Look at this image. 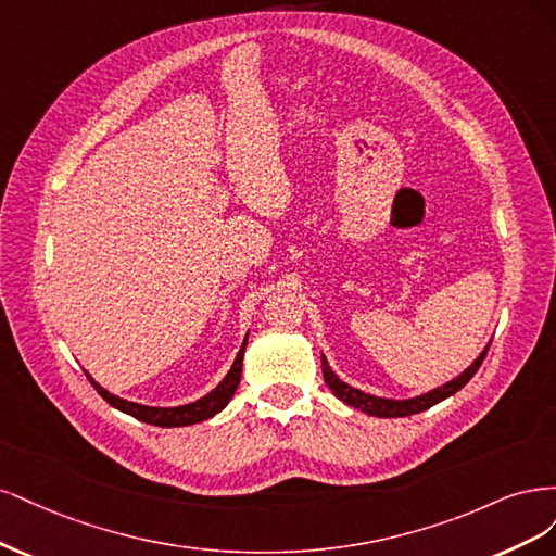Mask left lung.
<instances>
[{
  "label": "left lung",
  "instance_id": "obj_1",
  "mask_svg": "<svg viewBox=\"0 0 556 556\" xmlns=\"http://www.w3.org/2000/svg\"><path fill=\"white\" fill-rule=\"evenodd\" d=\"M488 349L490 344L485 346V351H482L476 361L471 363V367L464 369L457 379L443 383L441 388H434L425 392V395H418V397H410V400H386V397H374V395H367V392L357 390L349 383H344L339 376L330 369L326 355L320 353V363H324V379L328 383V388L334 392V395L342 400L344 404L353 406V408H361L363 414L367 416H376V418H404V416H414V414H420V410H427L429 406H434L439 402H443L445 397L455 395V392L459 388L467 386L471 381V376L478 371V367L482 365V361H485L488 355Z\"/></svg>",
  "mask_w": 556,
  "mask_h": 556
}]
</instances>
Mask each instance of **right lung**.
Instances as JSON below:
<instances>
[{
	"label": "right lung",
	"mask_w": 556,
	"mask_h": 556,
	"mask_svg": "<svg viewBox=\"0 0 556 556\" xmlns=\"http://www.w3.org/2000/svg\"><path fill=\"white\" fill-rule=\"evenodd\" d=\"M244 349H247V339L242 342L238 355H236V363H232L230 371L224 376V381L214 388L212 392H207L205 397L195 400L191 404H182V406H146V404H136L129 400H122L113 392H109L105 388H101L92 376L87 371V379L97 388L99 395L109 402L111 406H115L122 414H129L140 422H148V425H156V427H187V425H195V422H203L212 416H217L219 410L230 402V397L236 395V390L240 386V376H242V357H244Z\"/></svg>",
	"instance_id": "obj_1"
}]
</instances>
